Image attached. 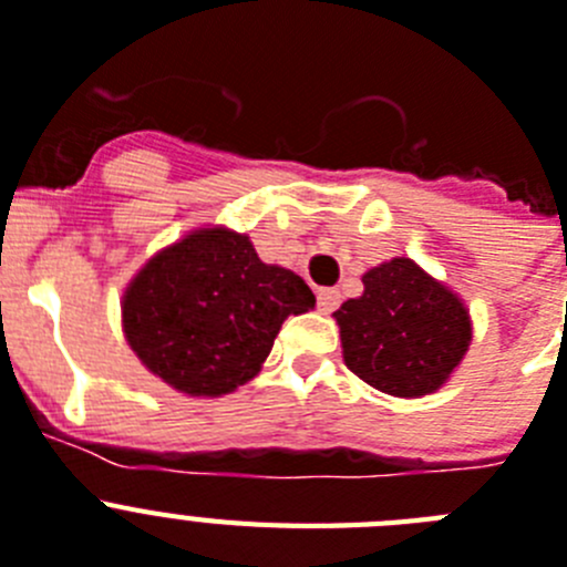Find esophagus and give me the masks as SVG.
<instances>
[{
    "instance_id": "obj_1",
    "label": "esophagus",
    "mask_w": 567,
    "mask_h": 567,
    "mask_svg": "<svg viewBox=\"0 0 567 567\" xmlns=\"http://www.w3.org/2000/svg\"><path fill=\"white\" fill-rule=\"evenodd\" d=\"M317 302H319V311L331 313L333 308L339 305V290L337 288H319L317 290Z\"/></svg>"
}]
</instances>
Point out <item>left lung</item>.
Segmentation results:
<instances>
[{
  "mask_svg": "<svg viewBox=\"0 0 567 567\" xmlns=\"http://www.w3.org/2000/svg\"><path fill=\"white\" fill-rule=\"evenodd\" d=\"M362 285V297L333 311L344 365L400 400L440 391L474 339L471 311L460 293L408 256L365 270Z\"/></svg>",
  "mask_w": 567,
  "mask_h": 567,
  "instance_id": "obj_1",
  "label": "left lung"
}]
</instances>
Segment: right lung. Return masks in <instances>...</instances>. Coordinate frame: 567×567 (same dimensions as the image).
Segmentation results:
<instances>
[{"label":"right lung","mask_w":567,"mask_h":567,"mask_svg":"<svg viewBox=\"0 0 567 567\" xmlns=\"http://www.w3.org/2000/svg\"><path fill=\"white\" fill-rule=\"evenodd\" d=\"M317 305L302 277L259 259L248 234L205 225L156 250L122 293V333L185 396H223L262 371L288 317Z\"/></svg>","instance_id":"1"}]
</instances>
